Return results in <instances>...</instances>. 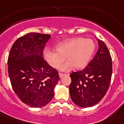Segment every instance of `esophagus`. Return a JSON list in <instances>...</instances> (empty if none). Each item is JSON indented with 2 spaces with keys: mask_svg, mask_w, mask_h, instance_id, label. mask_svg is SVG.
<instances>
[{
  "mask_svg": "<svg viewBox=\"0 0 124 124\" xmlns=\"http://www.w3.org/2000/svg\"><path fill=\"white\" fill-rule=\"evenodd\" d=\"M58 75H59V77H60V78H62L64 75H65V74L60 73H59V74H58Z\"/></svg>",
  "mask_w": 124,
  "mask_h": 124,
  "instance_id": "1",
  "label": "esophagus"
}]
</instances>
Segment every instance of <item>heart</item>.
<instances>
[{"instance_id": "obj_1", "label": "heart", "mask_w": 124, "mask_h": 124, "mask_svg": "<svg viewBox=\"0 0 124 124\" xmlns=\"http://www.w3.org/2000/svg\"><path fill=\"white\" fill-rule=\"evenodd\" d=\"M96 47L94 40L91 39L76 37L66 40L56 45V50L46 48L44 56L47 63L54 68H58L65 59L68 60L60 66V70L66 71L74 66L82 69L87 66Z\"/></svg>"}]
</instances>
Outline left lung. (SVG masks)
Segmentation results:
<instances>
[{
  "mask_svg": "<svg viewBox=\"0 0 124 124\" xmlns=\"http://www.w3.org/2000/svg\"><path fill=\"white\" fill-rule=\"evenodd\" d=\"M97 40L98 49L93 60L85 69L70 75L71 98L74 104L82 108H89L100 102L111 83V56L106 44Z\"/></svg>",
  "mask_w": 124,
  "mask_h": 124,
  "instance_id": "left-lung-1",
  "label": "left lung"
}]
</instances>
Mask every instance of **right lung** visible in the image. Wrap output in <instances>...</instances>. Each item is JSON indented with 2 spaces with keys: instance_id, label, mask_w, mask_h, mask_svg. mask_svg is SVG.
Segmentation results:
<instances>
[{
  "instance_id": "obj_1",
  "label": "right lung",
  "mask_w": 124,
  "mask_h": 124,
  "mask_svg": "<svg viewBox=\"0 0 124 124\" xmlns=\"http://www.w3.org/2000/svg\"><path fill=\"white\" fill-rule=\"evenodd\" d=\"M50 37L47 34H26L15 42L9 54L8 71L13 89L32 108L44 107L51 101L59 80L58 71L43 58Z\"/></svg>"
}]
</instances>
